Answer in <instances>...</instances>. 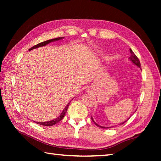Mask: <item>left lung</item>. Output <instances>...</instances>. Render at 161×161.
Instances as JSON below:
<instances>
[{"label":"left lung","instance_id":"1","mask_svg":"<svg viewBox=\"0 0 161 161\" xmlns=\"http://www.w3.org/2000/svg\"><path fill=\"white\" fill-rule=\"evenodd\" d=\"M129 50H130V53H131V56H130V57L129 58V59L130 61H131L133 64H135L136 66H138V68H141V63H140V61H139V59H138V58L137 57H136V54H135L134 53H133V52L132 50H131V48L129 49ZM91 119H92V121H93V122L95 123V125H96V126H97L98 127L103 128V129H108V128H111V127H112V126H102L99 125L98 124H97V123L94 121V119H93V117H91ZM128 119H126V120H125V121H124L123 122L120 123V124H119V125L124 124V123L126 122V121H127Z\"/></svg>","mask_w":161,"mask_h":161}]
</instances>
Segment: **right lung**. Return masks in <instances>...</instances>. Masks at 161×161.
Here are the masks:
<instances>
[{"mask_svg":"<svg viewBox=\"0 0 161 161\" xmlns=\"http://www.w3.org/2000/svg\"><path fill=\"white\" fill-rule=\"evenodd\" d=\"M64 37H57V38H54V39H49V40H47L46 41V42H42L40 43L39 44H37V45L35 46L32 47L31 48L29 49V51L30 50H32L33 49H36V48H38V47H43V46H46L47 44H48L51 42H57V41H59L61 39H64ZM70 104V102L68 103L66 106V107L64 108V109L63 110V111L61 112V114H60V115L59 116V117H57V118L54 119H52V120L50 121H47V122H36V123H37L38 125H43V126H53V125H54L55 124H57V123L59 122V121H61V119H62L64 117L65 114H66V112L67 111V109L68 108V106H69Z\"/></svg>","mask_w":161,"mask_h":161,"instance_id":"right-lung-1","label":"right lung"}]
</instances>
